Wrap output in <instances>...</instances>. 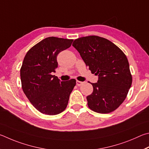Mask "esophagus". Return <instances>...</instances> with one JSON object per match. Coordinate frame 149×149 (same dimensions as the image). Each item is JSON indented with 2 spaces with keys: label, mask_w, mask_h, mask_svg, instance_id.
<instances>
[{
  "label": "esophagus",
  "mask_w": 149,
  "mask_h": 149,
  "mask_svg": "<svg viewBox=\"0 0 149 149\" xmlns=\"http://www.w3.org/2000/svg\"><path fill=\"white\" fill-rule=\"evenodd\" d=\"M83 82H81V81H79V80H77V85L78 86H81L82 84H83Z\"/></svg>",
  "instance_id": "34e87169"
}]
</instances>
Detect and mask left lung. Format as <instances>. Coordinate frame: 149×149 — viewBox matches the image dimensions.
<instances>
[{"instance_id":"1","label":"left lung","mask_w":149,"mask_h":149,"mask_svg":"<svg viewBox=\"0 0 149 149\" xmlns=\"http://www.w3.org/2000/svg\"><path fill=\"white\" fill-rule=\"evenodd\" d=\"M72 46L79 52L98 81L91 83L93 92L87 96L91 110L111 113L124 102L132 86V77L126 56L114 43L98 36H83Z\"/></svg>"}]
</instances>
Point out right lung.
<instances>
[{"label": "right lung", "instance_id": "add662e5", "mask_svg": "<svg viewBox=\"0 0 149 149\" xmlns=\"http://www.w3.org/2000/svg\"><path fill=\"white\" fill-rule=\"evenodd\" d=\"M72 39L48 37L29 50L20 69L23 92L41 113L56 115L66 109L76 80L60 82L52 75L57 67V56L71 46Z\"/></svg>", "mask_w": 149, "mask_h": 149}]
</instances>
